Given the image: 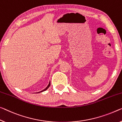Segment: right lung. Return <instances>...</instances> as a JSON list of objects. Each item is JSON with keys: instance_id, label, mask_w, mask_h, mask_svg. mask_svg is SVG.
<instances>
[{"instance_id": "1", "label": "right lung", "mask_w": 122, "mask_h": 122, "mask_svg": "<svg viewBox=\"0 0 122 122\" xmlns=\"http://www.w3.org/2000/svg\"><path fill=\"white\" fill-rule=\"evenodd\" d=\"M50 85H51V83H50H50H49V84H48V85L47 86V87L46 88H45V89H44V90H42V91H41V92H37V93H39L45 91H46V90H47V89L48 88V87H50Z\"/></svg>"}]
</instances>
